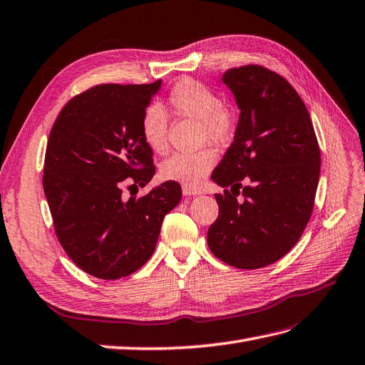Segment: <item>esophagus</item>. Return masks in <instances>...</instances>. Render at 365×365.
Listing matches in <instances>:
<instances>
[{"instance_id":"obj_1","label":"esophagus","mask_w":365,"mask_h":365,"mask_svg":"<svg viewBox=\"0 0 365 365\" xmlns=\"http://www.w3.org/2000/svg\"><path fill=\"white\" fill-rule=\"evenodd\" d=\"M182 192H183V196H199V194H200L199 190L191 188V186H183Z\"/></svg>"}]
</instances>
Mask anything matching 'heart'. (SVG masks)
I'll return each mask as SVG.
<instances>
[{
    "label": "heart",
    "instance_id": "1",
    "mask_svg": "<svg viewBox=\"0 0 365 365\" xmlns=\"http://www.w3.org/2000/svg\"><path fill=\"white\" fill-rule=\"evenodd\" d=\"M169 106L180 116L200 121L202 138L213 143H225L235 132L232 113L222 107L221 98L200 82L183 79L169 91ZM141 135L146 146L155 154H162L168 146L166 115L158 106H150L143 112ZM217 163L213 148H203L196 152H177L166 158L160 166L165 180L177 182L183 186L197 188L211 169Z\"/></svg>",
    "mask_w": 365,
    "mask_h": 365
}]
</instances>
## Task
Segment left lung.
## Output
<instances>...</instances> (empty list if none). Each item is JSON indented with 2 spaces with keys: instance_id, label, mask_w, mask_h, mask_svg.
Here are the masks:
<instances>
[{
  "instance_id": "obj_1",
  "label": "left lung",
  "mask_w": 365,
  "mask_h": 365,
  "mask_svg": "<svg viewBox=\"0 0 365 365\" xmlns=\"http://www.w3.org/2000/svg\"><path fill=\"white\" fill-rule=\"evenodd\" d=\"M222 82L241 113L233 143L211 174L230 191L216 194L219 216L207 241L227 264L258 269L283 258L309 221L320 175L319 143L299 93L279 74L245 65L227 70Z\"/></svg>"
}]
</instances>
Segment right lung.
Instances as JSON below:
<instances>
[{"mask_svg": "<svg viewBox=\"0 0 365 365\" xmlns=\"http://www.w3.org/2000/svg\"><path fill=\"white\" fill-rule=\"evenodd\" d=\"M160 87L162 81L93 87L62 108L49 133L43 190L57 240L76 266L96 278L138 270L182 199L180 185L169 180L143 197H123L125 183L146 186L155 174L140 121Z\"/></svg>", "mask_w": 365, "mask_h": 365, "instance_id": "add662e5", "label": "right lung"}]
</instances>
